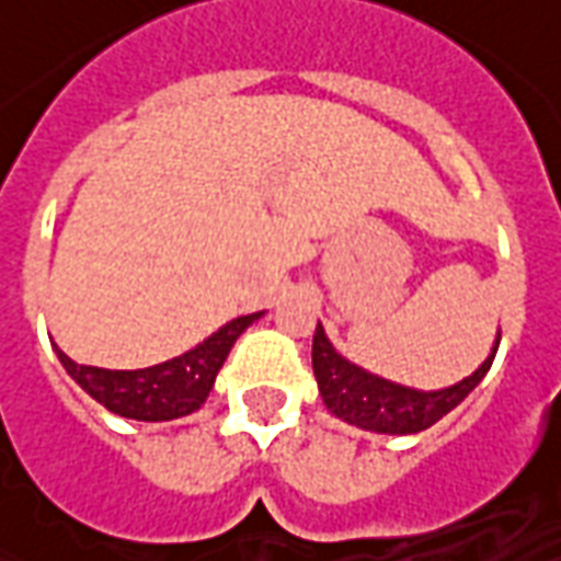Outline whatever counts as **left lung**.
<instances>
[{
  "mask_svg": "<svg viewBox=\"0 0 561 561\" xmlns=\"http://www.w3.org/2000/svg\"><path fill=\"white\" fill-rule=\"evenodd\" d=\"M496 347H500V339L493 344V354ZM493 354L460 383L439 389V392H419L408 386L389 383L383 377L368 375L359 365L347 363L342 354H335V347L318 323L312 342V368L323 404L339 419L351 422L356 428L377 431V434H419L470 396L481 377L488 375Z\"/></svg>",
  "mask_w": 561,
  "mask_h": 561,
  "instance_id": "obj_1",
  "label": "left lung"
}]
</instances>
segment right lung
I'll use <instances>...</instances> for the list:
<instances>
[{
	"instance_id": "right-lung-1",
	"label": "right lung",
	"mask_w": 561,
	"mask_h": 561,
	"mask_svg": "<svg viewBox=\"0 0 561 561\" xmlns=\"http://www.w3.org/2000/svg\"><path fill=\"white\" fill-rule=\"evenodd\" d=\"M259 318L261 312L234 318L193 351H186L169 363L139 368V371H110V368L80 365L68 354H61L59 347H56V354H59L61 365L68 368V375L106 410L118 413V416L139 419V422H165V419L186 416L205 404L231 344L238 342V335Z\"/></svg>"
}]
</instances>
